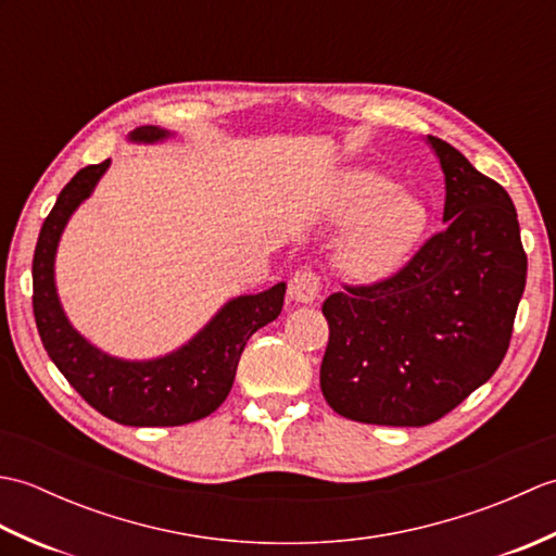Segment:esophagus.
Returning a JSON list of instances; mask_svg holds the SVG:
<instances>
[{
	"label": "esophagus",
	"mask_w": 556,
	"mask_h": 556,
	"mask_svg": "<svg viewBox=\"0 0 556 556\" xmlns=\"http://www.w3.org/2000/svg\"><path fill=\"white\" fill-rule=\"evenodd\" d=\"M289 299L293 303H303V305H313L317 299H320V277L311 269H301L289 281Z\"/></svg>",
	"instance_id": "1"
}]
</instances>
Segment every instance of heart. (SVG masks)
<instances>
[{"label":"heart","mask_w":556,"mask_h":556,"mask_svg":"<svg viewBox=\"0 0 556 556\" xmlns=\"http://www.w3.org/2000/svg\"><path fill=\"white\" fill-rule=\"evenodd\" d=\"M327 215L334 224H351L339 260L361 279H382L406 265L430 224L428 205L416 193L401 191L394 179L363 167L339 174Z\"/></svg>","instance_id":"1"}]
</instances>
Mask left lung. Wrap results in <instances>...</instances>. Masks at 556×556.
<instances>
[{
	"mask_svg": "<svg viewBox=\"0 0 556 556\" xmlns=\"http://www.w3.org/2000/svg\"><path fill=\"white\" fill-rule=\"evenodd\" d=\"M425 143L444 174V231L394 277L323 303V394L358 422L420 428L456 408L500 368L526 289L509 193L444 140Z\"/></svg>",
	"mask_w": 556,
	"mask_h": 556,
	"instance_id": "1",
	"label": "left lung"
}]
</instances>
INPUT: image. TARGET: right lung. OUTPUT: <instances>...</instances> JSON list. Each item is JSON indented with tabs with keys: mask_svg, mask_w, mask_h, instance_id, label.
Returning a JSON list of instances; mask_svg holds the SVG:
<instances>
[{
	"mask_svg": "<svg viewBox=\"0 0 556 556\" xmlns=\"http://www.w3.org/2000/svg\"><path fill=\"white\" fill-rule=\"evenodd\" d=\"M176 134L140 126L126 136L134 146H155ZM110 160L80 169L47 215L33 255V313L47 356L68 384L102 416L131 428H172L210 416L229 396L245 341L277 320L287 285L233 296L169 353L155 358H122L102 351L71 325L56 293L54 263L62 233L110 169Z\"/></svg>",
	"mask_w": 556,
	"mask_h": 556,
	"instance_id": "right-lung-1",
	"label": "right lung"
}]
</instances>
